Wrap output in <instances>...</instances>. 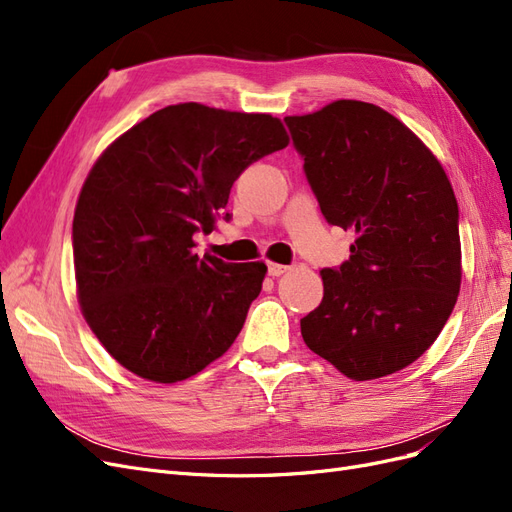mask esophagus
<instances>
[{
	"instance_id": "obj_1",
	"label": "esophagus",
	"mask_w": 512,
	"mask_h": 512,
	"mask_svg": "<svg viewBox=\"0 0 512 512\" xmlns=\"http://www.w3.org/2000/svg\"><path fill=\"white\" fill-rule=\"evenodd\" d=\"M288 271V267L286 265H280V262H267V273L271 275V277H280V275H284Z\"/></svg>"
}]
</instances>
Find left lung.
<instances>
[{
    "label": "left lung",
    "instance_id": "1",
    "mask_svg": "<svg viewBox=\"0 0 512 512\" xmlns=\"http://www.w3.org/2000/svg\"><path fill=\"white\" fill-rule=\"evenodd\" d=\"M320 211L354 230L301 318L307 348L352 380L395 374L440 335L461 286L459 207L436 156L376 104L337 100L286 117Z\"/></svg>",
    "mask_w": 512,
    "mask_h": 512
}]
</instances>
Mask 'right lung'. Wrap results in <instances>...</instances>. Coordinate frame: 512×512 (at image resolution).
<instances>
[{
    "instance_id": "1",
    "label": "right lung",
    "mask_w": 512,
    "mask_h": 512,
    "mask_svg": "<svg viewBox=\"0 0 512 512\" xmlns=\"http://www.w3.org/2000/svg\"><path fill=\"white\" fill-rule=\"evenodd\" d=\"M288 145L280 119L185 102L108 147L72 224L79 303L113 359L153 382L185 380L232 346L265 262L192 252L215 230L243 170Z\"/></svg>"
}]
</instances>
